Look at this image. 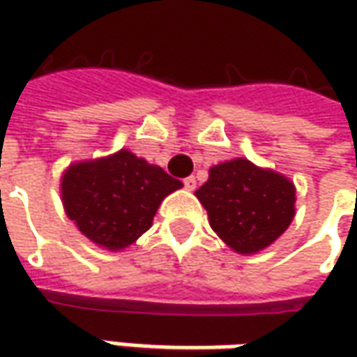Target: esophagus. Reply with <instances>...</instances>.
Returning <instances> with one entry per match:
<instances>
[{
	"mask_svg": "<svg viewBox=\"0 0 357 357\" xmlns=\"http://www.w3.org/2000/svg\"><path fill=\"white\" fill-rule=\"evenodd\" d=\"M185 188L186 190H195V188H197V178H195V176L185 178Z\"/></svg>",
	"mask_w": 357,
	"mask_h": 357,
	"instance_id": "obj_1",
	"label": "esophagus"
}]
</instances>
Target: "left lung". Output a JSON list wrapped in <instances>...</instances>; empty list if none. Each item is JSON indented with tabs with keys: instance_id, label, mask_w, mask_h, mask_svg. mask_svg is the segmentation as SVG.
Listing matches in <instances>:
<instances>
[{
	"instance_id": "8db88e82",
	"label": "left lung",
	"mask_w": 357,
	"mask_h": 357,
	"mask_svg": "<svg viewBox=\"0 0 357 357\" xmlns=\"http://www.w3.org/2000/svg\"><path fill=\"white\" fill-rule=\"evenodd\" d=\"M195 195L218 238L238 254L268 248L286 232L296 214L294 183L248 158L211 167L208 181Z\"/></svg>"
}]
</instances>
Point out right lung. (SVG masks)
I'll return each mask as SVG.
<instances>
[{
    "label": "right lung",
    "mask_w": 357,
    "mask_h": 357,
    "mask_svg": "<svg viewBox=\"0 0 357 357\" xmlns=\"http://www.w3.org/2000/svg\"><path fill=\"white\" fill-rule=\"evenodd\" d=\"M181 186L160 167L121 149L69 165L61 176V200L83 236L119 252L153 227L160 202Z\"/></svg>",
    "instance_id": "add662e5"
}]
</instances>
